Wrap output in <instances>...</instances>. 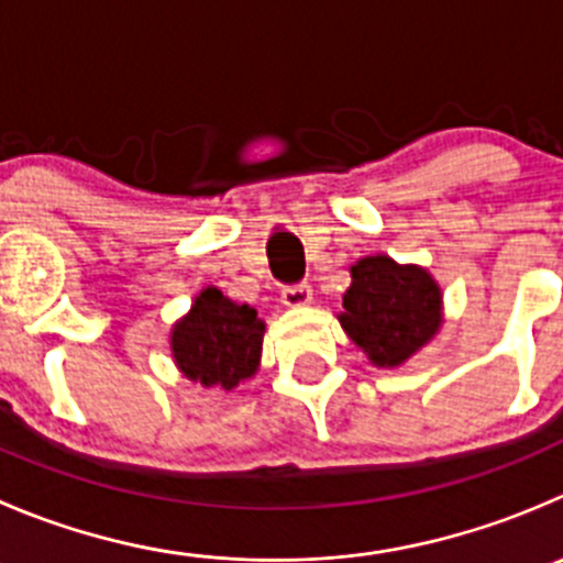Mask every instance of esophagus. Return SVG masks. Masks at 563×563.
<instances>
[{"label":"esophagus","instance_id":"34e87169","mask_svg":"<svg viewBox=\"0 0 563 563\" xmlns=\"http://www.w3.org/2000/svg\"><path fill=\"white\" fill-rule=\"evenodd\" d=\"M283 305L286 308H305V305H310V299H313V288L308 286V283H297V286H286L280 294Z\"/></svg>","mask_w":563,"mask_h":563}]
</instances>
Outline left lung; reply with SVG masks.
Here are the masks:
<instances>
[{
    "mask_svg": "<svg viewBox=\"0 0 563 563\" xmlns=\"http://www.w3.org/2000/svg\"><path fill=\"white\" fill-rule=\"evenodd\" d=\"M338 321L371 363L396 368L438 335L443 294L420 266L365 255L352 266V286L343 294Z\"/></svg>",
    "mask_w": 563,
    "mask_h": 563,
    "instance_id": "8db88e82",
    "label": "left lung"
}]
</instances>
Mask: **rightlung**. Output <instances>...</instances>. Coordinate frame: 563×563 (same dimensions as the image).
Returning a JSON list of instances; mask_svg holds the SVG:
<instances>
[{
  "label": "right lung",
  "instance_id": "add662e5",
  "mask_svg": "<svg viewBox=\"0 0 563 563\" xmlns=\"http://www.w3.org/2000/svg\"><path fill=\"white\" fill-rule=\"evenodd\" d=\"M266 324L258 310L228 299L209 286L170 332L173 360L187 379L233 390L258 371Z\"/></svg>",
  "mask_w": 563,
  "mask_h": 563
}]
</instances>
